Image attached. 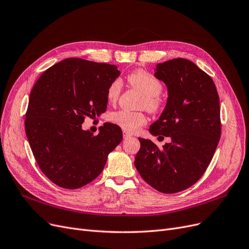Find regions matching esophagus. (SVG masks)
Returning a JSON list of instances; mask_svg holds the SVG:
<instances>
[{"instance_id": "1", "label": "esophagus", "mask_w": 249, "mask_h": 249, "mask_svg": "<svg viewBox=\"0 0 249 249\" xmlns=\"http://www.w3.org/2000/svg\"><path fill=\"white\" fill-rule=\"evenodd\" d=\"M123 136H124V140H127V139L132 138V134H130V133L126 132V131H124V133H123Z\"/></svg>"}]
</instances>
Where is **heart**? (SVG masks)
I'll return each instance as SVG.
<instances>
[{"label":"heart","instance_id":"heart-1","mask_svg":"<svg viewBox=\"0 0 249 249\" xmlns=\"http://www.w3.org/2000/svg\"><path fill=\"white\" fill-rule=\"evenodd\" d=\"M127 82L144 94L141 103L142 107H145L148 111L152 113L157 112L160 109L162 102L159 95L162 92L163 87L157 77L143 69H138L128 74ZM122 88L123 84L118 78L109 84L106 91V98L109 103L113 104L118 100L122 93ZM109 121L126 132H135L146 124L147 118L142 111L121 109V110L113 111L109 114Z\"/></svg>","mask_w":249,"mask_h":249}]
</instances>
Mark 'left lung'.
Here are the masks:
<instances>
[{
    "mask_svg": "<svg viewBox=\"0 0 249 249\" xmlns=\"http://www.w3.org/2000/svg\"><path fill=\"white\" fill-rule=\"evenodd\" d=\"M155 71L166 85L168 98L149 131L171 137L172 142L159 148L139 138L135 166L145 182L171 194L194 185L210 165L221 138L220 99L213 78L188 59L159 63Z\"/></svg>",
    "mask_w": 249,
    "mask_h": 249,
    "instance_id": "1",
    "label": "left lung"
}]
</instances>
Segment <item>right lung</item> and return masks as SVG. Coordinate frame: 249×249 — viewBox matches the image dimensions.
I'll use <instances>...</instances> for the list:
<instances>
[{
    "mask_svg": "<svg viewBox=\"0 0 249 249\" xmlns=\"http://www.w3.org/2000/svg\"><path fill=\"white\" fill-rule=\"evenodd\" d=\"M119 74L116 65L67 58L35 84L25 133L38 167L57 186L77 189L95 180L122 142L116 124L105 123L96 136L82 128L87 117L105 112L107 88Z\"/></svg>",
    "mask_w": 249,
    "mask_h": 249,
    "instance_id": "right-lung-1",
    "label": "right lung"
}]
</instances>
